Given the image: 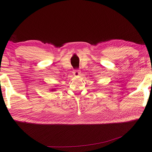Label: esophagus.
I'll return each mask as SVG.
<instances>
[{"label": "esophagus", "instance_id": "obj_1", "mask_svg": "<svg viewBox=\"0 0 152 152\" xmlns=\"http://www.w3.org/2000/svg\"><path fill=\"white\" fill-rule=\"evenodd\" d=\"M74 74L75 76H77L80 74V70L78 69H75L74 70Z\"/></svg>", "mask_w": 152, "mask_h": 152}]
</instances>
